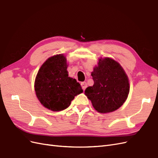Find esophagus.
<instances>
[{
  "label": "esophagus",
  "instance_id": "1",
  "mask_svg": "<svg viewBox=\"0 0 158 158\" xmlns=\"http://www.w3.org/2000/svg\"><path fill=\"white\" fill-rule=\"evenodd\" d=\"M81 85H82V88L83 90H85V89L86 88L88 85H87V83H86V82H82V83H81Z\"/></svg>",
  "mask_w": 158,
  "mask_h": 158
}]
</instances>
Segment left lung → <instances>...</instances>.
<instances>
[{
    "instance_id": "8db88e82",
    "label": "left lung",
    "mask_w": 158,
    "mask_h": 158,
    "mask_svg": "<svg viewBox=\"0 0 158 158\" xmlns=\"http://www.w3.org/2000/svg\"><path fill=\"white\" fill-rule=\"evenodd\" d=\"M94 84L85 90L97 111L113 112L123 106L130 90L128 76L122 66L114 60L106 57L99 60L92 73Z\"/></svg>"
}]
</instances>
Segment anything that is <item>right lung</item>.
I'll return each instance as SVG.
<instances>
[{"label": "right lung", "mask_w": 158, "mask_h": 158, "mask_svg": "<svg viewBox=\"0 0 158 158\" xmlns=\"http://www.w3.org/2000/svg\"><path fill=\"white\" fill-rule=\"evenodd\" d=\"M67 63L63 54L52 56L42 64L35 80V91L39 101L52 111L69 107L76 95L83 92L76 79L69 77Z\"/></svg>", "instance_id": "1"}]
</instances>
